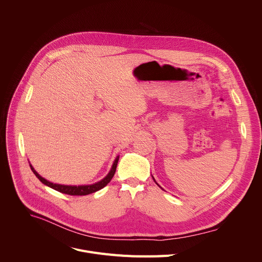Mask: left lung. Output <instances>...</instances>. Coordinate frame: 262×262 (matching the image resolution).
I'll return each instance as SVG.
<instances>
[{"instance_id":"left-lung-1","label":"left lung","mask_w":262,"mask_h":262,"mask_svg":"<svg viewBox=\"0 0 262 262\" xmlns=\"http://www.w3.org/2000/svg\"><path fill=\"white\" fill-rule=\"evenodd\" d=\"M155 181H156V180H155Z\"/></svg>"}]
</instances>
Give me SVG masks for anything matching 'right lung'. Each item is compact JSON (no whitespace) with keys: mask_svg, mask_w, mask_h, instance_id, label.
<instances>
[{"mask_svg":"<svg viewBox=\"0 0 262 262\" xmlns=\"http://www.w3.org/2000/svg\"><path fill=\"white\" fill-rule=\"evenodd\" d=\"M118 160H119V157L116 158V160H115V162L113 164V167H112L110 173L103 179H101L100 181H98L96 183L89 184V185H64V184L53 183V182L48 181L43 177H41L38 173H37L34 170V168L31 165H30V167H31V170L33 171V173L36 175V177L38 178L43 184L50 186V188H52V189H54V190H56V191H58L60 193L67 194V195H70V196H85V195H89V194L95 193L96 191L102 189L103 186H105L111 181V179L113 178V176H114V174L116 172Z\"/></svg>","mask_w":262,"mask_h":262,"instance_id":"1","label":"right lung"}]
</instances>
